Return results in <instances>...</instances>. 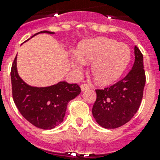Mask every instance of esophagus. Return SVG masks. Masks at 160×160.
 I'll list each match as a JSON object with an SVG mask.
<instances>
[{"mask_svg":"<svg viewBox=\"0 0 160 160\" xmlns=\"http://www.w3.org/2000/svg\"><path fill=\"white\" fill-rule=\"evenodd\" d=\"M80 89H81L82 92H85V91L89 90V89H90V87H89V86L86 85V84H82V85L80 86Z\"/></svg>","mask_w":160,"mask_h":160,"instance_id":"obj_1","label":"esophagus"}]
</instances>
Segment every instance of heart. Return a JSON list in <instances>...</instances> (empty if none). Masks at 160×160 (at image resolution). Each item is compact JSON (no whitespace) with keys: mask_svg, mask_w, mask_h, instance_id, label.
<instances>
[{"mask_svg":"<svg viewBox=\"0 0 160 160\" xmlns=\"http://www.w3.org/2000/svg\"><path fill=\"white\" fill-rule=\"evenodd\" d=\"M130 49L124 43L107 38H96L80 42L77 54L70 57L73 69L80 73L85 63H91V73L99 85L114 83L130 61Z\"/></svg>","mask_w":160,"mask_h":160,"instance_id":"heart-1","label":"heart"}]
</instances>
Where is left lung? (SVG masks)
Listing matches in <instances>:
<instances>
[{
    "instance_id": "obj_1",
    "label": "left lung",
    "mask_w": 160,
    "mask_h": 160,
    "mask_svg": "<svg viewBox=\"0 0 160 160\" xmlns=\"http://www.w3.org/2000/svg\"><path fill=\"white\" fill-rule=\"evenodd\" d=\"M145 83L143 56L134 46V63L127 76L104 90H96L92 110L96 122L104 128H117L129 122L141 105Z\"/></svg>"
}]
</instances>
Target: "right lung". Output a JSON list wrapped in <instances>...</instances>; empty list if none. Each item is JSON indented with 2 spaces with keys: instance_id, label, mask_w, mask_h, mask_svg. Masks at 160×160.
I'll return each mask as SVG.
<instances>
[{
  "instance_id": "add662e5",
  "label": "right lung",
  "mask_w": 160,
  "mask_h": 160,
  "mask_svg": "<svg viewBox=\"0 0 160 160\" xmlns=\"http://www.w3.org/2000/svg\"><path fill=\"white\" fill-rule=\"evenodd\" d=\"M39 33L55 32L42 31L32 37ZM11 82L12 98L20 114L32 125L42 129H52L62 123L68 102L81 92L77 84L66 81H60L49 87L30 86L18 73L17 56L12 65Z\"/></svg>"
}]
</instances>
